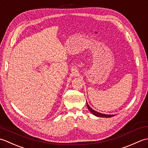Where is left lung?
Masks as SVG:
<instances>
[{"instance_id": "8db88e82", "label": "left lung", "mask_w": 148, "mask_h": 148, "mask_svg": "<svg viewBox=\"0 0 148 148\" xmlns=\"http://www.w3.org/2000/svg\"><path fill=\"white\" fill-rule=\"evenodd\" d=\"M86 105H87V107L88 108L89 111L92 113V114L93 115H95V116H97V117H102V118H111V117H112V116H115L114 114H102V113H100V112H99L97 111H95V110H93L92 108H91L90 106L88 105V102H86Z\"/></svg>"}]
</instances>
